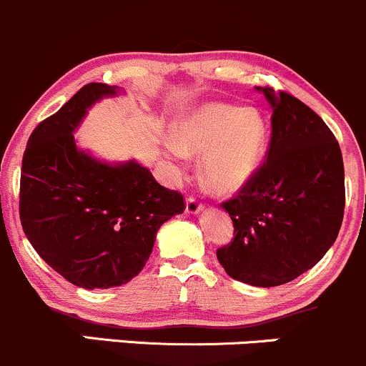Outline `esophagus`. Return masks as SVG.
<instances>
[{
    "mask_svg": "<svg viewBox=\"0 0 366 366\" xmlns=\"http://www.w3.org/2000/svg\"><path fill=\"white\" fill-rule=\"evenodd\" d=\"M203 209V203L194 196H189L186 199V212L191 213V215H197V213Z\"/></svg>",
    "mask_w": 366,
    "mask_h": 366,
    "instance_id": "34e87169",
    "label": "esophagus"
}]
</instances>
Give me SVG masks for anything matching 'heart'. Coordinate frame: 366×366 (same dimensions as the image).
Masks as SVG:
<instances>
[{"label": "heart", "mask_w": 366, "mask_h": 366, "mask_svg": "<svg viewBox=\"0 0 366 366\" xmlns=\"http://www.w3.org/2000/svg\"><path fill=\"white\" fill-rule=\"evenodd\" d=\"M175 136L165 141L169 158L184 163L187 154H204L207 182L227 192L241 187L262 163L267 124L258 108L208 103L184 117Z\"/></svg>", "instance_id": "b5f03b06"}]
</instances>
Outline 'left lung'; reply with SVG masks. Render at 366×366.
<instances>
[{"instance_id": "left-lung-1", "label": "left lung", "mask_w": 366, "mask_h": 366, "mask_svg": "<svg viewBox=\"0 0 366 366\" xmlns=\"http://www.w3.org/2000/svg\"><path fill=\"white\" fill-rule=\"evenodd\" d=\"M272 107L267 159L222 203L234 237L217 249L239 282L275 287L315 267L337 239L346 189L339 142L312 108L262 87Z\"/></svg>"}]
</instances>
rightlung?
I'll return each instance as SVG.
<instances>
[{
    "mask_svg": "<svg viewBox=\"0 0 366 366\" xmlns=\"http://www.w3.org/2000/svg\"><path fill=\"white\" fill-rule=\"evenodd\" d=\"M115 86L86 84L32 130L22 158L20 222L54 272L84 289L127 284L142 270L158 229L186 209L179 191L136 162L107 165L75 148L87 108Z\"/></svg>",
    "mask_w": 366,
    "mask_h": 366,
    "instance_id": "obj_1",
    "label": "right lung"
}]
</instances>
